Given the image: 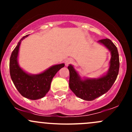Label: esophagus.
<instances>
[{
	"label": "esophagus",
	"instance_id": "1",
	"mask_svg": "<svg viewBox=\"0 0 132 132\" xmlns=\"http://www.w3.org/2000/svg\"><path fill=\"white\" fill-rule=\"evenodd\" d=\"M73 62H74V61H73V59H70V58L68 59L65 61V65H66V66H68L69 64H70L73 63Z\"/></svg>",
	"mask_w": 132,
	"mask_h": 132
}]
</instances>
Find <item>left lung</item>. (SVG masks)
<instances>
[{"instance_id":"8db88e82","label":"left lung","mask_w":132,"mask_h":132,"mask_svg":"<svg viewBox=\"0 0 132 132\" xmlns=\"http://www.w3.org/2000/svg\"><path fill=\"white\" fill-rule=\"evenodd\" d=\"M98 42L104 45L111 54L107 73L99 78H82L72 65L70 64L68 67L70 71V89L77 97L84 100H94L107 93L114 84L119 73V54L116 46L107 38L101 39Z\"/></svg>"}]
</instances>
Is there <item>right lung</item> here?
Returning <instances> with one entry per match:
<instances>
[{
    "mask_svg": "<svg viewBox=\"0 0 132 132\" xmlns=\"http://www.w3.org/2000/svg\"><path fill=\"white\" fill-rule=\"evenodd\" d=\"M29 35L23 36L12 52L9 61V71L12 81L18 92L25 98L35 100L43 98L50 88L52 80L64 64L54 65L43 72L32 75L25 72L20 67L18 62V52L21 42Z\"/></svg>",
    "mask_w": 132,
    "mask_h": 132,
    "instance_id": "obj_1",
    "label": "right lung"
}]
</instances>
